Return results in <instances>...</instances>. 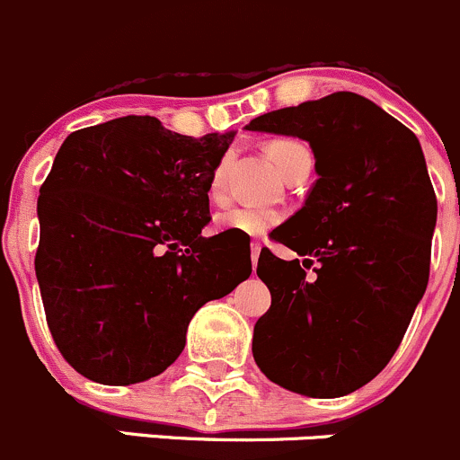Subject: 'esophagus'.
Segmentation results:
<instances>
[{
    "mask_svg": "<svg viewBox=\"0 0 460 460\" xmlns=\"http://www.w3.org/2000/svg\"><path fill=\"white\" fill-rule=\"evenodd\" d=\"M259 254H261V243H259V241H252V243H250V259H252V270L257 268Z\"/></svg>",
    "mask_w": 460,
    "mask_h": 460,
    "instance_id": "esophagus-1",
    "label": "esophagus"
}]
</instances>
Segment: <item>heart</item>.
Returning a JSON list of instances; mask_svg holds the SVG:
<instances>
[{"instance_id":"b5f03b06","label":"heart","mask_w":460,"mask_h":460,"mask_svg":"<svg viewBox=\"0 0 460 460\" xmlns=\"http://www.w3.org/2000/svg\"><path fill=\"white\" fill-rule=\"evenodd\" d=\"M270 157L274 159V164L281 168V172L290 174V170L295 168L296 161L301 157H307V148L296 139H274L268 146ZM228 161L230 157L219 159V164L215 165L210 174V181H208V195L215 201H224L226 199V177H228ZM283 221V212L277 208H259V206H236L230 210L221 212L217 217V228L221 232H234L241 236H261L265 232L277 228Z\"/></svg>"}]
</instances>
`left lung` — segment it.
Segmentation results:
<instances>
[{
    "instance_id": "8db88e82",
    "label": "left lung",
    "mask_w": 460,
    "mask_h": 460,
    "mask_svg": "<svg viewBox=\"0 0 460 460\" xmlns=\"http://www.w3.org/2000/svg\"><path fill=\"white\" fill-rule=\"evenodd\" d=\"M248 130L305 139L319 174L274 236L305 261L259 257L272 305L254 325V361L296 394H349L390 363L428 288L437 195L423 150L354 93L272 111Z\"/></svg>"
}]
</instances>
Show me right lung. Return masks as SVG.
<instances>
[{
    "label": "right lung",
    "mask_w": 460,
    "mask_h": 460,
    "mask_svg": "<svg viewBox=\"0 0 460 460\" xmlns=\"http://www.w3.org/2000/svg\"><path fill=\"white\" fill-rule=\"evenodd\" d=\"M234 132L179 135L128 115L66 137L37 201L35 272L61 357L103 385L177 361L208 301L252 272L250 245L201 236Z\"/></svg>",
    "instance_id": "obj_1"
}]
</instances>
